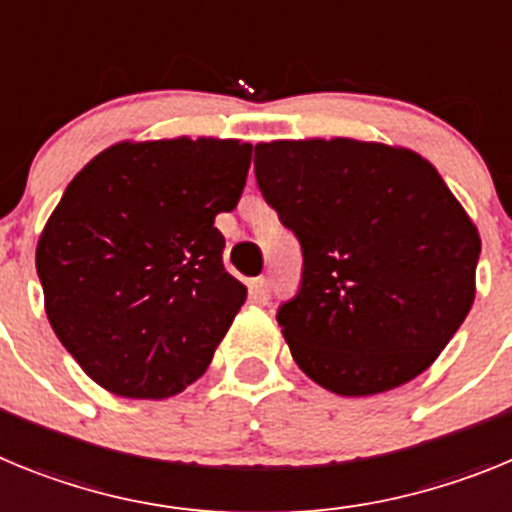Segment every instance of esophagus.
Masks as SVG:
<instances>
[{"mask_svg": "<svg viewBox=\"0 0 512 512\" xmlns=\"http://www.w3.org/2000/svg\"><path fill=\"white\" fill-rule=\"evenodd\" d=\"M269 295H271L269 279H266V277L253 279V282H251V300L259 302V305H266V302H269Z\"/></svg>", "mask_w": 512, "mask_h": 512, "instance_id": "obj_1", "label": "esophagus"}]
</instances>
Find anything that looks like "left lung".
<instances>
[{
  "label": "left lung",
  "mask_w": 512,
  "mask_h": 512,
  "mask_svg": "<svg viewBox=\"0 0 512 512\" xmlns=\"http://www.w3.org/2000/svg\"><path fill=\"white\" fill-rule=\"evenodd\" d=\"M253 166L305 256L277 315L297 366L341 397L423 374L472 310L482 248L436 166L354 138L256 143Z\"/></svg>",
  "instance_id": "1"
}]
</instances>
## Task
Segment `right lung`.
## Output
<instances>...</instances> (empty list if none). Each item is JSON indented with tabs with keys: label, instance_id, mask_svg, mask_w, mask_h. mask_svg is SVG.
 <instances>
[{
	"label": "right lung",
	"instance_id": "obj_1",
	"mask_svg": "<svg viewBox=\"0 0 512 512\" xmlns=\"http://www.w3.org/2000/svg\"><path fill=\"white\" fill-rule=\"evenodd\" d=\"M251 143L120 140L63 192L35 248L45 315L99 387L166 400L205 374L246 302L215 215L246 184Z\"/></svg>",
	"mask_w": 512,
	"mask_h": 512
}]
</instances>
